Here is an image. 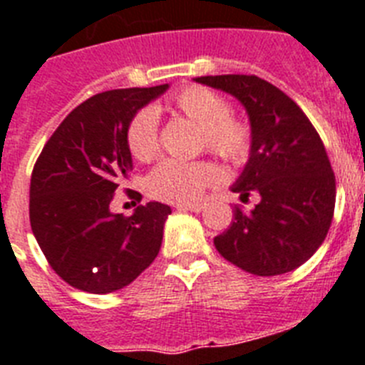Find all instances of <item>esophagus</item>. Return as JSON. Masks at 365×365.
I'll return each instance as SVG.
<instances>
[{
    "label": "esophagus",
    "instance_id": "34e87169",
    "mask_svg": "<svg viewBox=\"0 0 365 365\" xmlns=\"http://www.w3.org/2000/svg\"><path fill=\"white\" fill-rule=\"evenodd\" d=\"M179 210H190V212H201L205 209V203H194V205H177Z\"/></svg>",
    "mask_w": 365,
    "mask_h": 365
}]
</instances>
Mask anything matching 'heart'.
<instances>
[{
  "instance_id": "b5f03b06",
  "label": "heart",
  "mask_w": 365,
  "mask_h": 365,
  "mask_svg": "<svg viewBox=\"0 0 365 365\" xmlns=\"http://www.w3.org/2000/svg\"><path fill=\"white\" fill-rule=\"evenodd\" d=\"M170 106L201 128V147L233 165L250 160L255 145L254 125L246 117L231 113L230 102L203 86H186L170 98ZM126 147L135 160L149 162L158 155L160 121L153 108H141L126 125ZM222 171L212 162L164 160L147 177V192L168 203H192L209 186L216 185Z\"/></svg>"
}]
</instances>
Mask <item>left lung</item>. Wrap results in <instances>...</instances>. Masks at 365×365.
<instances>
[{"instance_id":"8db88e82","label":"left lung","mask_w":365,"mask_h":365,"mask_svg":"<svg viewBox=\"0 0 365 365\" xmlns=\"http://www.w3.org/2000/svg\"><path fill=\"white\" fill-rule=\"evenodd\" d=\"M195 81L237 96L255 130L254 153L231 190L242 201L257 192L261 201L252 212L235 207L216 250L255 276L298 269L327 239L336 207V177L321 135L293 98L254 74Z\"/></svg>"}]
</instances>
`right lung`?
<instances>
[{
  "label": "right lung",
  "instance_id": "1",
  "mask_svg": "<svg viewBox=\"0 0 365 365\" xmlns=\"http://www.w3.org/2000/svg\"><path fill=\"white\" fill-rule=\"evenodd\" d=\"M168 89H111L68 113L38 155L29 186V222L61 279L106 294L132 284L160 252L171 209L153 201L132 216L111 215L117 186L132 168L126 125ZM140 203L141 195L132 194Z\"/></svg>",
  "mask_w": 365,
  "mask_h": 365
}]
</instances>
